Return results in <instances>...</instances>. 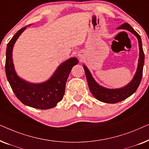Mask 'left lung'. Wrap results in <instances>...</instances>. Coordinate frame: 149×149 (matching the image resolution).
Segmentation results:
<instances>
[{
	"instance_id": "obj_1",
	"label": "left lung",
	"mask_w": 149,
	"mask_h": 149,
	"mask_svg": "<svg viewBox=\"0 0 149 149\" xmlns=\"http://www.w3.org/2000/svg\"><path fill=\"white\" fill-rule=\"evenodd\" d=\"M118 29H125L129 30L132 33H133L138 40V44H139L140 49V56H139V61H138V68L136 73L134 76V79L130 82L129 84L126 85L125 87L121 89H109L102 87L97 84L95 82L94 79L91 76L90 72L85 66L83 65L85 74H86V78L88 83L89 90L91 93L94 96L95 98L98 100L103 102L105 103L114 104L119 102L123 100H125L130 97V95L136 91L139 86L142 77V72H143V66L144 63V54L142 49V40L140 36L133 29V28L129 24L125 23L120 26Z\"/></svg>"
}]
</instances>
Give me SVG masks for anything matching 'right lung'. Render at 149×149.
Here are the masks:
<instances>
[{
    "label": "right lung",
    "instance_id": "obj_1",
    "mask_svg": "<svg viewBox=\"0 0 149 149\" xmlns=\"http://www.w3.org/2000/svg\"><path fill=\"white\" fill-rule=\"evenodd\" d=\"M26 28L18 30L8 42L6 51V76L16 97L24 104L38 109H52L62 100L67 79L71 69L78 64L79 60L72 58L65 61L58 67L52 78L40 84H32L19 78L14 70L12 51L16 40Z\"/></svg>",
    "mask_w": 149,
    "mask_h": 149
}]
</instances>
